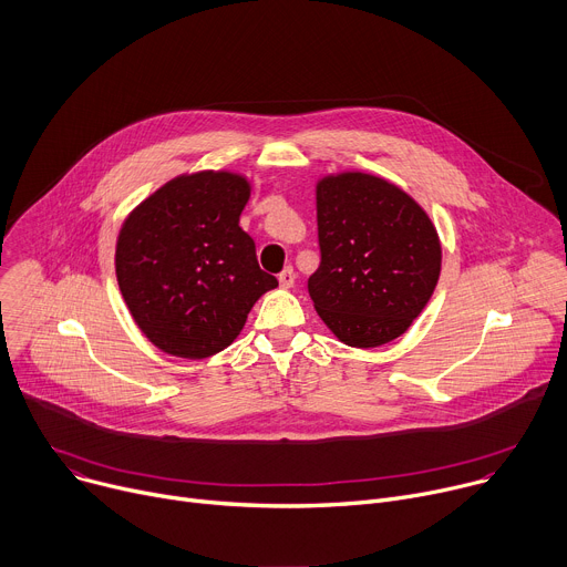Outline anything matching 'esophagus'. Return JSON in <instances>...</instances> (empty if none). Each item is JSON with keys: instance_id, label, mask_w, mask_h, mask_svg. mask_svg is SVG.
<instances>
[{"instance_id": "obj_1", "label": "esophagus", "mask_w": 567, "mask_h": 567, "mask_svg": "<svg viewBox=\"0 0 567 567\" xmlns=\"http://www.w3.org/2000/svg\"><path fill=\"white\" fill-rule=\"evenodd\" d=\"M278 280H280V287H282V289L293 287V280H296V271H293V267H285V269L280 271Z\"/></svg>"}]
</instances>
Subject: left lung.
<instances>
[{"instance_id": "obj_1", "label": "left lung", "mask_w": 567, "mask_h": 567, "mask_svg": "<svg viewBox=\"0 0 567 567\" xmlns=\"http://www.w3.org/2000/svg\"><path fill=\"white\" fill-rule=\"evenodd\" d=\"M321 265L307 280L321 321L352 348L404 334L441 274L439 233L398 185L364 172L317 183Z\"/></svg>"}]
</instances>
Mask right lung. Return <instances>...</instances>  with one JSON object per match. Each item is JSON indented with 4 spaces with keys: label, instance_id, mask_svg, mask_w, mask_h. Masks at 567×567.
<instances>
[{
    "label": "right lung",
    "instance_id": "1",
    "mask_svg": "<svg viewBox=\"0 0 567 567\" xmlns=\"http://www.w3.org/2000/svg\"><path fill=\"white\" fill-rule=\"evenodd\" d=\"M248 196L250 183L241 174H183L122 224L115 248L120 291L137 328L163 352L185 359L221 352L257 298L278 287L239 228Z\"/></svg>",
    "mask_w": 567,
    "mask_h": 567
}]
</instances>
